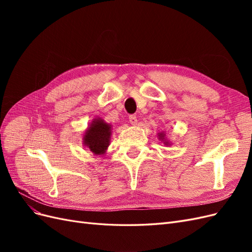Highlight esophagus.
I'll return each instance as SVG.
<instances>
[{
  "instance_id": "34e87169",
  "label": "esophagus",
  "mask_w": 252,
  "mask_h": 252,
  "mask_svg": "<svg viewBox=\"0 0 252 252\" xmlns=\"http://www.w3.org/2000/svg\"><path fill=\"white\" fill-rule=\"evenodd\" d=\"M129 122H130L131 125H136L138 124V120H136V117L131 114V116H129Z\"/></svg>"
}]
</instances>
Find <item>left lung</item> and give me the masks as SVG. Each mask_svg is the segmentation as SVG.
Here are the masks:
<instances>
[{
	"label": "left lung",
	"mask_w": 252,
	"mask_h": 252,
	"mask_svg": "<svg viewBox=\"0 0 252 252\" xmlns=\"http://www.w3.org/2000/svg\"><path fill=\"white\" fill-rule=\"evenodd\" d=\"M158 135V139L161 140V141H163V143H164L165 145H170L169 142L165 139V133H164V132H159Z\"/></svg>",
	"instance_id": "1"
}]
</instances>
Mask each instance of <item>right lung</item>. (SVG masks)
Returning a JSON list of instances; mask_svg holds the SVG:
<instances>
[{
	"instance_id": "add662e5",
	"label": "right lung",
	"mask_w": 252,
	"mask_h": 252,
	"mask_svg": "<svg viewBox=\"0 0 252 252\" xmlns=\"http://www.w3.org/2000/svg\"><path fill=\"white\" fill-rule=\"evenodd\" d=\"M111 125L101 119H94L83 135V144L95 156L104 155L107 150L111 138Z\"/></svg>"
}]
</instances>
